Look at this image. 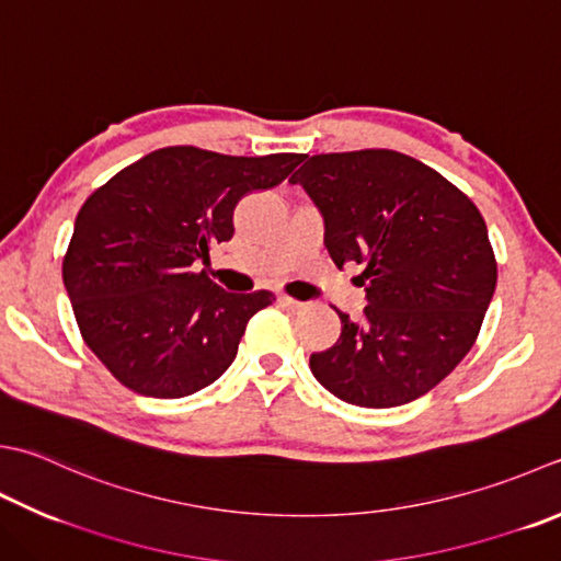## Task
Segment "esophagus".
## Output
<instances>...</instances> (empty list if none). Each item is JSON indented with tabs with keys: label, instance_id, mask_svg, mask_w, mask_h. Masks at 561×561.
I'll use <instances>...</instances> for the list:
<instances>
[{
	"label": "esophagus",
	"instance_id": "1",
	"mask_svg": "<svg viewBox=\"0 0 561 561\" xmlns=\"http://www.w3.org/2000/svg\"><path fill=\"white\" fill-rule=\"evenodd\" d=\"M277 301L284 306V309H289V311H304V309H306V304L291 299V296H287V294H282Z\"/></svg>",
	"mask_w": 561,
	"mask_h": 561
}]
</instances>
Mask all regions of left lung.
<instances>
[{
  "mask_svg": "<svg viewBox=\"0 0 561 561\" xmlns=\"http://www.w3.org/2000/svg\"><path fill=\"white\" fill-rule=\"evenodd\" d=\"M309 158V156H306ZM337 270L359 265L362 318L311 371L340 401L391 409L435 389L474 345L496 289L484 216L440 172L397 150L311 156L296 170Z\"/></svg>",
  "mask_w": 561,
  "mask_h": 561,
  "instance_id": "obj_1",
  "label": "left lung"
}]
</instances>
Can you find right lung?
Wrapping results in <instances>:
<instances>
[{
	"instance_id": "add662e5",
	"label": "right lung",
	"mask_w": 561,
	"mask_h": 561,
	"mask_svg": "<svg viewBox=\"0 0 561 561\" xmlns=\"http://www.w3.org/2000/svg\"><path fill=\"white\" fill-rule=\"evenodd\" d=\"M301 160L160 148L82 204L62 282L84 343L126 389L180 399L230 367L248 321L274 294H230L194 262L233 238L245 194L277 186Z\"/></svg>"
}]
</instances>
